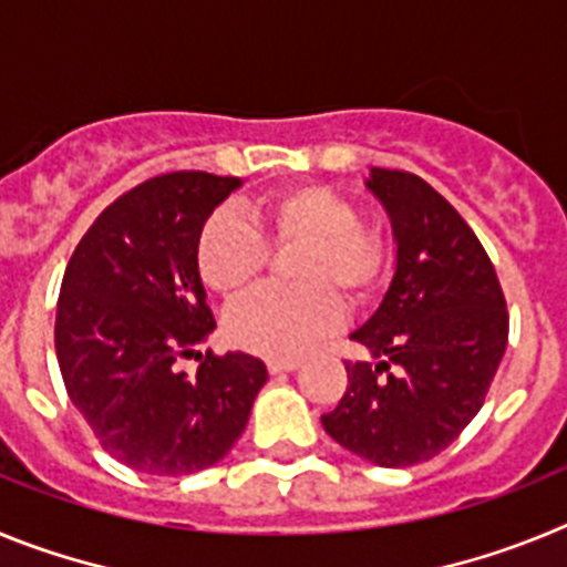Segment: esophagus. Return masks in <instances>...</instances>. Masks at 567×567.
Here are the masks:
<instances>
[{"label":"esophagus","mask_w":567,"mask_h":567,"mask_svg":"<svg viewBox=\"0 0 567 567\" xmlns=\"http://www.w3.org/2000/svg\"><path fill=\"white\" fill-rule=\"evenodd\" d=\"M298 365H300V360H298V358H272V360H267L269 374L292 372V369H298Z\"/></svg>","instance_id":"obj_1"}]
</instances>
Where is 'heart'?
Returning <instances> with one entry per match:
<instances>
[{
    "mask_svg": "<svg viewBox=\"0 0 567 567\" xmlns=\"http://www.w3.org/2000/svg\"><path fill=\"white\" fill-rule=\"evenodd\" d=\"M249 227L233 213L204 224L195 264L213 292L235 300L255 287L269 250L295 249L289 278L298 287H267L240 300L227 318L235 346L264 358H295L340 323V300L360 303L389 269V244L360 224L346 195L320 184H298L264 195L249 207Z\"/></svg>",
    "mask_w": 567,
    "mask_h": 567,
    "instance_id": "1",
    "label": "heart"
}]
</instances>
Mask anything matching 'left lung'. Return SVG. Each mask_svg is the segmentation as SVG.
Listing matches in <instances>:
<instances>
[{"label": "left lung", "instance_id": "left-lung-1", "mask_svg": "<svg viewBox=\"0 0 567 567\" xmlns=\"http://www.w3.org/2000/svg\"><path fill=\"white\" fill-rule=\"evenodd\" d=\"M365 187L385 207L398 264L354 343L374 363H346L349 385L320 423L383 468L440 454L483 409L508 346V312L474 229L420 175L372 167Z\"/></svg>", "mask_w": 567, "mask_h": 567}]
</instances>
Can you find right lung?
Returning <instances> with one entry per match:
<instances>
[{
	"label": "right lung",
	"mask_w": 567,
	"mask_h": 567,
	"mask_svg": "<svg viewBox=\"0 0 567 567\" xmlns=\"http://www.w3.org/2000/svg\"><path fill=\"white\" fill-rule=\"evenodd\" d=\"M233 175H155L115 198L68 260L56 307L64 389L104 452L155 477L195 474L229 454L267 383L264 360L202 358L207 307L195 247L213 209L240 187Z\"/></svg>",
	"instance_id": "right-lung-1"
}]
</instances>
